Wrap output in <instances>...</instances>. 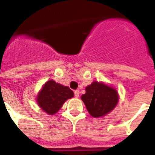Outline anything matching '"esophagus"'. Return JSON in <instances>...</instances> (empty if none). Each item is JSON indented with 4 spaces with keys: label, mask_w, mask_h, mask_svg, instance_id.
Masks as SVG:
<instances>
[{
    "label": "esophagus",
    "mask_w": 155,
    "mask_h": 155,
    "mask_svg": "<svg viewBox=\"0 0 155 155\" xmlns=\"http://www.w3.org/2000/svg\"><path fill=\"white\" fill-rule=\"evenodd\" d=\"M79 94H80V91H79L78 90H76V91H74V96H75V98H78V97H79Z\"/></svg>",
    "instance_id": "1"
}]
</instances>
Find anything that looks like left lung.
I'll use <instances>...</instances> for the list:
<instances>
[{"instance_id":"1","label":"left lung","mask_w":155,"mask_h":155,"mask_svg":"<svg viewBox=\"0 0 155 155\" xmlns=\"http://www.w3.org/2000/svg\"><path fill=\"white\" fill-rule=\"evenodd\" d=\"M85 94L81 95L87 112L92 117L99 118L109 114L119 102L117 90L104 82L93 81L85 87Z\"/></svg>"}]
</instances>
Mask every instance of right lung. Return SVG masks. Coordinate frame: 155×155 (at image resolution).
<instances>
[{"mask_svg":"<svg viewBox=\"0 0 155 155\" xmlns=\"http://www.w3.org/2000/svg\"><path fill=\"white\" fill-rule=\"evenodd\" d=\"M74 94L73 91L68 86L50 80L42 85L38 92L36 102L42 110L51 116L56 114L67 100L73 98Z\"/></svg>","mask_w":155,"mask_h":155,"instance_id":"obj_1","label":"right lung"}]
</instances>
